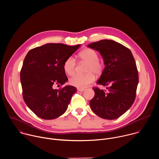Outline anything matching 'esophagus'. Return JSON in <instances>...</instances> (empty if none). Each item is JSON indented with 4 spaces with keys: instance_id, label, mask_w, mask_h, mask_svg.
Masks as SVG:
<instances>
[{
    "instance_id": "34e87169",
    "label": "esophagus",
    "mask_w": 159,
    "mask_h": 159,
    "mask_svg": "<svg viewBox=\"0 0 159 159\" xmlns=\"http://www.w3.org/2000/svg\"><path fill=\"white\" fill-rule=\"evenodd\" d=\"M85 89H81V88H77V90L79 92H83Z\"/></svg>"
}]
</instances>
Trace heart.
Returning <instances> with one entry per match:
<instances>
[{
	"mask_svg": "<svg viewBox=\"0 0 159 159\" xmlns=\"http://www.w3.org/2000/svg\"><path fill=\"white\" fill-rule=\"evenodd\" d=\"M82 61L88 63L85 75H75L69 79V83L73 86L84 89L95 80L96 75H100L103 70V64L99 60L98 53L94 50L86 48L79 53ZM77 62L73 57H68L63 63V70L66 74L72 75L75 72Z\"/></svg>",
	"mask_w": 159,
	"mask_h": 159,
	"instance_id": "heart-1",
	"label": "heart"
}]
</instances>
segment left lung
<instances>
[{"instance_id": "left-lung-1", "label": "left lung", "mask_w": 159, "mask_h": 159, "mask_svg": "<svg viewBox=\"0 0 159 159\" xmlns=\"http://www.w3.org/2000/svg\"><path fill=\"white\" fill-rule=\"evenodd\" d=\"M99 52L105 68L97 84L107 87L108 91L94 87V97L90 106L98 116L115 120L133 104L139 84V72L131 52L123 44L102 39L87 45Z\"/></svg>"}]
</instances>
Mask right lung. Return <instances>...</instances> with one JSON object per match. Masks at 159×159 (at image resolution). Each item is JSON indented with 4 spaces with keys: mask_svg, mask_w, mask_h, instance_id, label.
<instances>
[{
    "mask_svg": "<svg viewBox=\"0 0 159 159\" xmlns=\"http://www.w3.org/2000/svg\"><path fill=\"white\" fill-rule=\"evenodd\" d=\"M62 43H47L31 50L26 55L20 73L22 96L28 107L44 120H53L66 111L77 88L66 85L65 60L80 47Z\"/></svg>",
    "mask_w": 159,
    "mask_h": 159,
    "instance_id": "obj_1",
    "label": "right lung"
}]
</instances>
